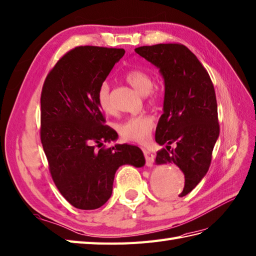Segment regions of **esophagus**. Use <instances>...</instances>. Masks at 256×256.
<instances>
[{
    "label": "esophagus",
    "mask_w": 256,
    "mask_h": 256,
    "mask_svg": "<svg viewBox=\"0 0 256 256\" xmlns=\"http://www.w3.org/2000/svg\"><path fill=\"white\" fill-rule=\"evenodd\" d=\"M144 156L146 159V166L148 167H152V164H154V159H155V155L148 150H144Z\"/></svg>",
    "instance_id": "1"
}]
</instances>
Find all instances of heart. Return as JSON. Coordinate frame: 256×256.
Segmentation results:
<instances>
[{"label": "heart", "instance_id": "1", "mask_svg": "<svg viewBox=\"0 0 256 256\" xmlns=\"http://www.w3.org/2000/svg\"><path fill=\"white\" fill-rule=\"evenodd\" d=\"M126 80L135 90L142 94H147L152 99L158 97L157 89H152V77L150 74L140 70H132L126 73ZM97 101L101 111L104 114H112L114 112L110 100V86L106 82L100 85L97 92ZM155 126L154 118L150 114H142L126 118L118 126L121 138L126 140L145 142L148 140L152 130Z\"/></svg>", "mask_w": 256, "mask_h": 256}]
</instances>
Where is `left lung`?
Returning a JSON list of instances; mask_svg holds the SVG:
<instances>
[{"label":"left lung","instance_id":"1","mask_svg":"<svg viewBox=\"0 0 256 256\" xmlns=\"http://www.w3.org/2000/svg\"><path fill=\"white\" fill-rule=\"evenodd\" d=\"M135 52L159 68L164 82V114L156 128V164H174L184 174L183 198L206 176L219 136L216 94L205 68L186 46L160 44ZM176 147L171 148L170 145Z\"/></svg>","mask_w":256,"mask_h":256}]
</instances>
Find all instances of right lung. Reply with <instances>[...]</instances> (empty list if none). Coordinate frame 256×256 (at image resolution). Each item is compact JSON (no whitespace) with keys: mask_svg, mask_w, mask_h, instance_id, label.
Here are the masks:
<instances>
[{"mask_svg":"<svg viewBox=\"0 0 256 256\" xmlns=\"http://www.w3.org/2000/svg\"><path fill=\"white\" fill-rule=\"evenodd\" d=\"M124 49L77 46L58 61L41 92L40 138L53 181L70 205L96 210L110 198L118 167L145 164L138 146L94 144L118 138L97 101L100 85Z\"/></svg>","mask_w":256,"mask_h":256,"instance_id":"right-lung-1","label":"right lung"}]
</instances>
